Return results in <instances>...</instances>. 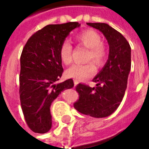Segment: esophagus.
Instances as JSON below:
<instances>
[{
	"mask_svg": "<svg viewBox=\"0 0 149 149\" xmlns=\"http://www.w3.org/2000/svg\"><path fill=\"white\" fill-rule=\"evenodd\" d=\"M73 83H74V85L76 86V85L78 84V81H77V80H74V81H73Z\"/></svg>",
	"mask_w": 149,
	"mask_h": 149,
	"instance_id": "1",
	"label": "esophagus"
}]
</instances>
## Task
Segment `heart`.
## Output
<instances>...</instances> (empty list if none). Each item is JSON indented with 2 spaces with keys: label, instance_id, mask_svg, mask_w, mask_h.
<instances>
[{
  "label": "heart",
  "instance_id": "b5f03b06",
  "mask_svg": "<svg viewBox=\"0 0 149 149\" xmlns=\"http://www.w3.org/2000/svg\"><path fill=\"white\" fill-rule=\"evenodd\" d=\"M78 44L88 49L85 56L86 61L94 62L97 66H101L105 62L108 52L99 33L93 29H85L76 37ZM72 46L68 40L62 43L59 49V56L61 62L65 65L72 62ZM96 67L92 62L84 65H73L66 70V76L78 81H83L95 73Z\"/></svg>",
  "mask_w": 149,
  "mask_h": 149
}]
</instances>
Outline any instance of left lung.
Instances as JSON below:
<instances>
[{"mask_svg":"<svg viewBox=\"0 0 149 149\" xmlns=\"http://www.w3.org/2000/svg\"><path fill=\"white\" fill-rule=\"evenodd\" d=\"M100 30L109 45V55L102 70L94 77L97 87L78 84L79 99L73 106L78 112L102 118L114 112L120 105L127 88L131 69V47L118 31L105 23H87Z\"/></svg>","mask_w":149,"mask_h":149,"instance_id":"1","label":"left lung"}]
</instances>
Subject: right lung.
Masks as SVG:
<instances>
[{"mask_svg": "<svg viewBox=\"0 0 149 149\" xmlns=\"http://www.w3.org/2000/svg\"><path fill=\"white\" fill-rule=\"evenodd\" d=\"M78 22L49 24L33 33L21 55L20 100L26 124L36 133L52 127L50 105L65 89L73 87L72 79L56 84L63 73L59 56L61 45Z\"/></svg>", "mask_w": 149, "mask_h": 149, "instance_id": "obj_1", "label": "right lung"}]
</instances>
